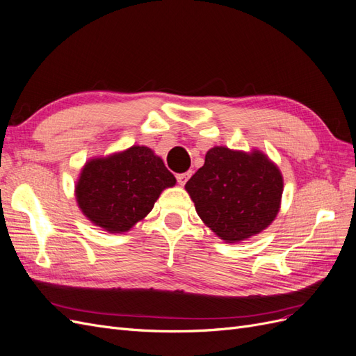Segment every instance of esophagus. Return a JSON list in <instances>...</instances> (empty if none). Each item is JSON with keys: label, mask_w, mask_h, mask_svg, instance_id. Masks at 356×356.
Masks as SVG:
<instances>
[{"label": "esophagus", "mask_w": 356, "mask_h": 356, "mask_svg": "<svg viewBox=\"0 0 356 356\" xmlns=\"http://www.w3.org/2000/svg\"><path fill=\"white\" fill-rule=\"evenodd\" d=\"M190 177H191V170H188V172H184V174H178V175H177V181L179 182L181 186H184L186 182L188 181V178H190Z\"/></svg>", "instance_id": "obj_1"}]
</instances>
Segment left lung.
Instances as JSON below:
<instances>
[{
	"mask_svg": "<svg viewBox=\"0 0 356 356\" xmlns=\"http://www.w3.org/2000/svg\"><path fill=\"white\" fill-rule=\"evenodd\" d=\"M202 221L234 243L260 233L281 207L282 175L263 153L213 147L186 184Z\"/></svg>",
	"mask_w": 356,
	"mask_h": 356,
	"instance_id": "left-lung-1",
	"label": "left lung"
}]
</instances>
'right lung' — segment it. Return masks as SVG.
Masks as SVG:
<instances>
[{
  "label": "right lung",
  "mask_w": 356,
  "mask_h": 356,
  "mask_svg": "<svg viewBox=\"0 0 356 356\" xmlns=\"http://www.w3.org/2000/svg\"><path fill=\"white\" fill-rule=\"evenodd\" d=\"M175 177L148 147L93 159L83 168L75 196L83 213L110 233L131 230L153 209L160 193Z\"/></svg>",
  "instance_id": "add662e5"
}]
</instances>
